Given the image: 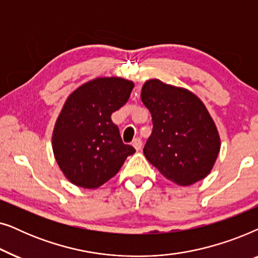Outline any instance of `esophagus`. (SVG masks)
Returning a JSON list of instances; mask_svg holds the SVG:
<instances>
[{
	"label": "esophagus",
	"instance_id": "esophagus-1",
	"mask_svg": "<svg viewBox=\"0 0 258 258\" xmlns=\"http://www.w3.org/2000/svg\"><path fill=\"white\" fill-rule=\"evenodd\" d=\"M133 147L135 148L136 150L142 149V141H141V139H139V137H137V139L134 140L133 141Z\"/></svg>",
	"mask_w": 258,
	"mask_h": 258
}]
</instances>
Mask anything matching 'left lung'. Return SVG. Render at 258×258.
Wrapping results in <instances>:
<instances>
[{
  "label": "left lung",
  "mask_w": 258,
  "mask_h": 258,
  "mask_svg": "<svg viewBox=\"0 0 258 258\" xmlns=\"http://www.w3.org/2000/svg\"><path fill=\"white\" fill-rule=\"evenodd\" d=\"M153 117L147 160L169 181L191 185L210 174L221 140L203 102L191 91L149 80L141 93Z\"/></svg>",
  "instance_id": "1"
}]
</instances>
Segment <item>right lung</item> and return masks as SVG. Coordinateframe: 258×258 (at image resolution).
<instances>
[{
	"mask_svg": "<svg viewBox=\"0 0 258 258\" xmlns=\"http://www.w3.org/2000/svg\"><path fill=\"white\" fill-rule=\"evenodd\" d=\"M132 81L98 77L67 98L52 133V151L59 169L73 184L95 189L117 174L135 153L124 144L111 114L129 100Z\"/></svg>",
	"mask_w": 258,
	"mask_h": 258,
	"instance_id": "right-lung-1",
	"label": "right lung"
}]
</instances>
